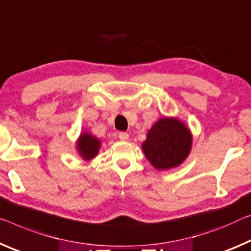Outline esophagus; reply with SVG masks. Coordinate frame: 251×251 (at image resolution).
<instances>
[{
    "label": "esophagus",
    "mask_w": 251,
    "mask_h": 251,
    "mask_svg": "<svg viewBox=\"0 0 251 251\" xmlns=\"http://www.w3.org/2000/svg\"><path fill=\"white\" fill-rule=\"evenodd\" d=\"M118 137H119V140H121V141H127V140H128L129 135L127 134L126 132H121L118 134Z\"/></svg>",
    "instance_id": "1"
}]
</instances>
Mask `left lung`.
Wrapping results in <instances>:
<instances>
[{
    "label": "left lung",
    "mask_w": 251,
    "mask_h": 251,
    "mask_svg": "<svg viewBox=\"0 0 251 251\" xmlns=\"http://www.w3.org/2000/svg\"><path fill=\"white\" fill-rule=\"evenodd\" d=\"M192 137L184 124L176 118H162L155 123L143 143V151L157 170L180 165L191 150Z\"/></svg>",
    "instance_id": "obj_1"
}]
</instances>
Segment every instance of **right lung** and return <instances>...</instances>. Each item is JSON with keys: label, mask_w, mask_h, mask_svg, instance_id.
<instances>
[{"label": "right lung", "mask_w": 251, "mask_h": 251, "mask_svg": "<svg viewBox=\"0 0 251 251\" xmlns=\"http://www.w3.org/2000/svg\"><path fill=\"white\" fill-rule=\"evenodd\" d=\"M100 147V142L96 137L91 136L88 133L81 134L78 141V152L85 160H91L97 155Z\"/></svg>", "instance_id": "obj_1"}]
</instances>
